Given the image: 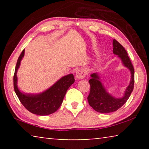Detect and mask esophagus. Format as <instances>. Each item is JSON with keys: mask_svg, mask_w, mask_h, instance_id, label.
Listing matches in <instances>:
<instances>
[{"mask_svg": "<svg viewBox=\"0 0 149 149\" xmlns=\"http://www.w3.org/2000/svg\"><path fill=\"white\" fill-rule=\"evenodd\" d=\"M75 75L77 79H84L85 76V72L84 70H79L77 71Z\"/></svg>", "mask_w": 149, "mask_h": 149, "instance_id": "1", "label": "esophagus"}]
</instances>
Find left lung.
Returning <instances> with one entry per match:
<instances>
[{"label":"left lung","mask_w":149,"mask_h":149,"mask_svg":"<svg viewBox=\"0 0 149 149\" xmlns=\"http://www.w3.org/2000/svg\"><path fill=\"white\" fill-rule=\"evenodd\" d=\"M113 53L118 55L123 65L130 69L132 73V79L123 97L115 99L106 91L98 74L95 73L91 75V79L89 80L91 89L87 100L91 107L100 113H110L118 110L127 102L134 87V68L124 47L116 39L113 40Z\"/></svg>","instance_id":"left-lung-1"}]
</instances>
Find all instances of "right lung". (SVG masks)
<instances>
[{
    "label": "right lung",
    "mask_w": 149,
    "mask_h": 149,
    "mask_svg": "<svg viewBox=\"0 0 149 149\" xmlns=\"http://www.w3.org/2000/svg\"><path fill=\"white\" fill-rule=\"evenodd\" d=\"M24 50L17 59L14 75V89L19 101L26 109L33 114L39 116L51 114L60 108L67 90L74 84L75 79L73 74L62 77L46 91L39 95H26L21 93L17 87V70L20 62L24 56Z\"/></svg>",
    "instance_id": "add662e5"
}]
</instances>
